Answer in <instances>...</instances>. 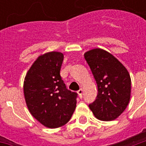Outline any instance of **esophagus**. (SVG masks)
Instances as JSON below:
<instances>
[{
  "label": "esophagus",
  "instance_id": "esophagus-1",
  "mask_svg": "<svg viewBox=\"0 0 146 146\" xmlns=\"http://www.w3.org/2000/svg\"><path fill=\"white\" fill-rule=\"evenodd\" d=\"M77 93H78V95H79L80 98H82V95H83V89H80L79 91L77 92Z\"/></svg>",
  "mask_w": 146,
  "mask_h": 146
}]
</instances>
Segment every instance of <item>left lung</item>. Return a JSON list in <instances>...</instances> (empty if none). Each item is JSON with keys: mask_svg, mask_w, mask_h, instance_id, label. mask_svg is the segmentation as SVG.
<instances>
[{"mask_svg": "<svg viewBox=\"0 0 146 146\" xmlns=\"http://www.w3.org/2000/svg\"><path fill=\"white\" fill-rule=\"evenodd\" d=\"M98 86L96 99L89 104L97 119L113 120L125 110L131 97V77L113 54L100 48L84 54Z\"/></svg>", "mask_w": 146, "mask_h": 146, "instance_id": "left-lung-1", "label": "left lung"}]
</instances>
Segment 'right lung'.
<instances>
[{"label":"right lung","mask_w":146,"mask_h":146,"mask_svg":"<svg viewBox=\"0 0 146 146\" xmlns=\"http://www.w3.org/2000/svg\"><path fill=\"white\" fill-rule=\"evenodd\" d=\"M63 54L51 51L39 56L27 72L23 91L32 116L49 128L66 124L76 109L77 93L71 92L62 80Z\"/></svg>","instance_id":"obj_1"}]
</instances>
